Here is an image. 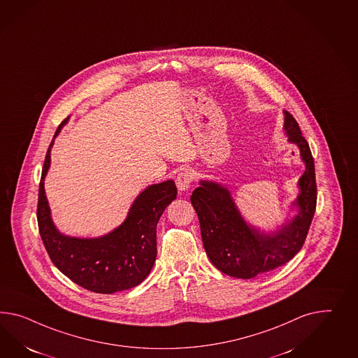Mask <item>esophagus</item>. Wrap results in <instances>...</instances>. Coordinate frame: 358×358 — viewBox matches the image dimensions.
<instances>
[{
    "label": "esophagus",
    "instance_id": "esophagus-1",
    "mask_svg": "<svg viewBox=\"0 0 358 358\" xmlns=\"http://www.w3.org/2000/svg\"><path fill=\"white\" fill-rule=\"evenodd\" d=\"M176 187L180 192H185L191 188V183L193 182V174L191 170L185 169L183 171H180L178 176H176Z\"/></svg>",
    "mask_w": 358,
    "mask_h": 358
}]
</instances>
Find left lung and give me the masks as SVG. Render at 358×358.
I'll return each mask as SVG.
<instances>
[{
	"label": "left lung",
	"mask_w": 358,
	"mask_h": 358,
	"mask_svg": "<svg viewBox=\"0 0 358 358\" xmlns=\"http://www.w3.org/2000/svg\"><path fill=\"white\" fill-rule=\"evenodd\" d=\"M288 141L300 149L305 173L299 179L300 193L294 202L297 214L271 234L248 224L227 188L201 180L191 202L201 227L205 252L220 271L234 278L252 279L291 261L303 248L317 206L314 159L308 141L294 117L285 111Z\"/></svg>",
	"instance_id": "obj_1"
}]
</instances>
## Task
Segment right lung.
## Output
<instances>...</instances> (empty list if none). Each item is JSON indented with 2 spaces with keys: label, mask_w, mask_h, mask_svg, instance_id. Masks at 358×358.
I'll return each instance as SVG.
<instances>
[{
  "label": "right lung",
  "mask_w": 358,
  "mask_h": 358,
  "mask_svg": "<svg viewBox=\"0 0 358 358\" xmlns=\"http://www.w3.org/2000/svg\"><path fill=\"white\" fill-rule=\"evenodd\" d=\"M59 124L55 138L64 123ZM52 140L38 187L37 224L55 267L73 283L96 294H114L140 285L155 265L157 223L176 199L174 180L152 184L138 194L126 220L101 238H71L55 229L46 200L44 179L50 166Z\"/></svg>",
  "instance_id": "right-lung-1"
}]
</instances>
